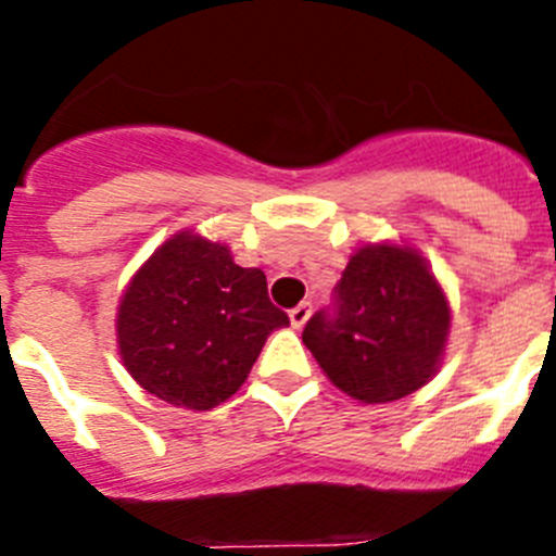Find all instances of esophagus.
Wrapping results in <instances>:
<instances>
[{
    "label": "esophagus",
    "instance_id": "obj_1",
    "mask_svg": "<svg viewBox=\"0 0 556 556\" xmlns=\"http://www.w3.org/2000/svg\"><path fill=\"white\" fill-rule=\"evenodd\" d=\"M312 317V303H298V306L289 312V320H292V328H303Z\"/></svg>",
    "mask_w": 556,
    "mask_h": 556
}]
</instances>
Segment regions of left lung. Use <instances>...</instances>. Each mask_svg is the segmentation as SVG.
Returning <instances> with one entry per match:
<instances>
[{
	"label": "left lung",
	"mask_w": 556,
	"mask_h": 556,
	"mask_svg": "<svg viewBox=\"0 0 556 556\" xmlns=\"http://www.w3.org/2000/svg\"><path fill=\"white\" fill-rule=\"evenodd\" d=\"M448 328V298L424 255L365 244L333 289V306L306 323L303 345L333 387L362 404H390L434 376Z\"/></svg>",
	"instance_id": "obj_1"
}]
</instances>
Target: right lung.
<instances>
[{
    "mask_svg": "<svg viewBox=\"0 0 556 556\" xmlns=\"http://www.w3.org/2000/svg\"><path fill=\"white\" fill-rule=\"evenodd\" d=\"M262 269L239 267L225 244L180 230L132 275L116 314L119 356L147 392L205 412L244 384L275 328Z\"/></svg>",
    "mask_w": 556,
    "mask_h": 556,
    "instance_id": "right-lung-1",
    "label": "right lung"
}]
</instances>
